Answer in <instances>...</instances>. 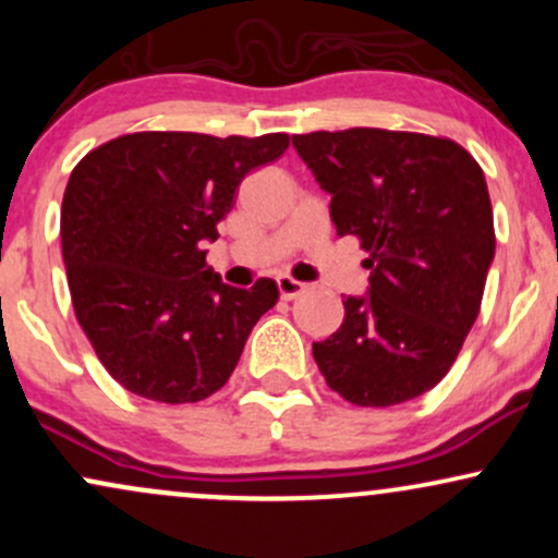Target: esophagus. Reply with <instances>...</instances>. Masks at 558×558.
<instances>
[{
    "label": "esophagus",
    "mask_w": 558,
    "mask_h": 558,
    "mask_svg": "<svg viewBox=\"0 0 558 558\" xmlns=\"http://www.w3.org/2000/svg\"><path fill=\"white\" fill-rule=\"evenodd\" d=\"M278 291H280V299L291 301V299L301 296V293L306 291V286L299 283V280H293L291 275H280V278H278Z\"/></svg>",
    "instance_id": "esophagus-1"
}]
</instances>
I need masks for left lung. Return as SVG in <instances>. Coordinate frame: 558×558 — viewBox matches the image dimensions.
Returning <instances> with one entry per match:
<instances>
[{
	"label": "left lung",
	"mask_w": 558,
	"mask_h": 558,
	"mask_svg": "<svg viewBox=\"0 0 558 558\" xmlns=\"http://www.w3.org/2000/svg\"><path fill=\"white\" fill-rule=\"evenodd\" d=\"M330 194L338 235L369 259L364 296L312 343L328 386L356 407H393L444 380L480 315L496 233L480 165L457 141L349 128L293 136Z\"/></svg>",
	"instance_id": "1"
}]
</instances>
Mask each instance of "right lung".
Here are the masks:
<instances>
[{
  "label": "right lung",
  "instance_id": "add662e5",
  "mask_svg": "<svg viewBox=\"0 0 558 558\" xmlns=\"http://www.w3.org/2000/svg\"><path fill=\"white\" fill-rule=\"evenodd\" d=\"M286 133L217 138L146 131L112 138L70 172L62 259L75 317L107 373L131 393L194 403L228 383L278 286L222 283L204 243Z\"/></svg>",
  "mask_w": 558,
  "mask_h": 558
}]
</instances>
